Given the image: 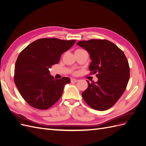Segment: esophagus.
Returning a JSON list of instances; mask_svg holds the SVG:
<instances>
[{"label":"esophagus","mask_w":146,"mask_h":146,"mask_svg":"<svg viewBox=\"0 0 146 146\" xmlns=\"http://www.w3.org/2000/svg\"><path fill=\"white\" fill-rule=\"evenodd\" d=\"M78 82V79H76V78H72L71 79V82Z\"/></svg>","instance_id":"1"}]
</instances>
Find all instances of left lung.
Here are the masks:
<instances>
[{"label":"left lung","mask_w":146,"mask_h":146,"mask_svg":"<svg viewBox=\"0 0 146 146\" xmlns=\"http://www.w3.org/2000/svg\"><path fill=\"white\" fill-rule=\"evenodd\" d=\"M77 44L89 53L92 60L89 70L98 78L96 82L87 80L83 98L91 108L107 110L121 98L129 82L130 68L126 56L116 45L105 39L80 41Z\"/></svg>","instance_id":"left-lung-1"}]
</instances>
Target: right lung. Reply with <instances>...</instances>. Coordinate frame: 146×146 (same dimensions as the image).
<instances>
[{
	"instance_id": "right-lung-1",
	"label": "right lung",
	"mask_w": 146,
	"mask_h": 146,
	"mask_svg": "<svg viewBox=\"0 0 146 146\" xmlns=\"http://www.w3.org/2000/svg\"><path fill=\"white\" fill-rule=\"evenodd\" d=\"M76 40L42 38L33 41L22 51L16 60L14 81L19 93L33 108L47 110L61 97L68 77L55 79L49 69L58 63L61 54Z\"/></svg>"
}]
</instances>
